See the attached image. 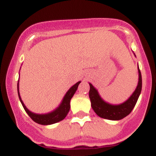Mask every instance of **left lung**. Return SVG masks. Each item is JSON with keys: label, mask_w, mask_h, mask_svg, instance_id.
Masks as SVG:
<instances>
[{"label": "left lung", "mask_w": 156, "mask_h": 156, "mask_svg": "<svg viewBox=\"0 0 156 156\" xmlns=\"http://www.w3.org/2000/svg\"><path fill=\"white\" fill-rule=\"evenodd\" d=\"M133 54L136 56L135 53ZM138 72H139V81L135 91L127 101L118 105H113L105 102L101 98L98 93V91L96 88H94V86L91 83H89L90 86L89 96L90 98L91 106L97 115L109 120H119L127 117L132 112L138 101V98L140 95L141 87H142L141 74L139 65H138Z\"/></svg>", "instance_id": "1"}]
</instances>
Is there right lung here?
<instances>
[{"label":"right lung","instance_id":"1","mask_svg":"<svg viewBox=\"0 0 156 156\" xmlns=\"http://www.w3.org/2000/svg\"><path fill=\"white\" fill-rule=\"evenodd\" d=\"M80 83V81L77 82L72 87H70V89L65 94V95H64L63 100H62V103H60L59 105L53 111H52V112L49 113H47V114H36V113L31 112V111H29L26 108V106L23 103L22 99H21L20 94L19 92V80L18 82H17V92H18L19 99L21 103H22L25 111H26V112L28 114V116L35 122L43 125H52L58 122L63 120L64 118L66 117V116L67 115L68 112H69V109H70V100L73 97V95H74L75 93H76Z\"/></svg>","mask_w":156,"mask_h":156}]
</instances>
